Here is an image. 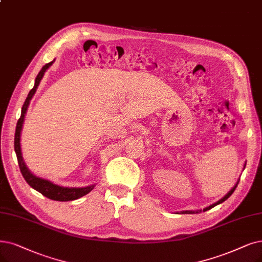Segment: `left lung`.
I'll use <instances>...</instances> for the list:
<instances>
[{
  "label": "left lung",
  "mask_w": 262,
  "mask_h": 262,
  "mask_svg": "<svg viewBox=\"0 0 262 262\" xmlns=\"http://www.w3.org/2000/svg\"><path fill=\"white\" fill-rule=\"evenodd\" d=\"M238 182H239V180L237 181V183L235 184V186L232 188V189L231 190H230L223 199H221V200H219L218 202H216V203H214V204H212V205H210V206H208V207H206V208H204V210H203V212H205V211H207V210H211V208L212 207H214V206H216V205H218V204H221V203H223L224 201H226L227 200V199L230 196V195H231L233 192H234V190H235V188H236V186H237V184H238ZM199 212H200V211H196V212H192V211H184V212H182L183 214H195V213H199Z\"/></svg>",
  "instance_id": "8db88e82"
}]
</instances>
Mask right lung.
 I'll use <instances>...</instances> for the list:
<instances>
[{
  "instance_id": "1",
  "label": "right lung",
  "mask_w": 262,
  "mask_h": 262,
  "mask_svg": "<svg viewBox=\"0 0 262 262\" xmlns=\"http://www.w3.org/2000/svg\"><path fill=\"white\" fill-rule=\"evenodd\" d=\"M54 63V61L49 62V63L45 64L41 70L39 71V73L37 74L36 78H35V83H34V87L30 90L29 95L25 101V104L23 106L21 110V116H20L17 125H16V132H15V151L17 155V159H18V164L20 167V172H21L24 179L26 180V182L35 189L36 191L40 192L43 195H45L46 198L50 199V200H55V201H73V200H76V199L81 198L82 195H85L87 193H89L95 185H91L88 187H83V188H68V187H60L58 185H55L50 183L49 181L43 180V179H39V177H36L35 175H33L31 173L28 167L26 166V163L24 162L23 159V156H21V149H20V132H21L23 129V123L25 120V115L27 113L28 106L30 104L31 99L34 96V93L37 89L38 83L40 81V79L43 78L44 76V73L45 71Z\"/></svg>"
}]
</instances>
